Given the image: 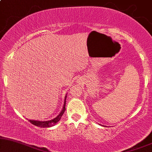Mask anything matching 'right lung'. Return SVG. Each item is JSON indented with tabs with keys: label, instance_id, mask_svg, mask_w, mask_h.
I'll return each instance as SVG.
<instances>
[{
	"label": "right lung",
	"instance_id": "obj_1",
	"mask_svg": "<svg viewBox=\"0 0 152 152\" xmlns=\"http://www.w3.org/2000/svg\"><path fill=\"white\" fill-rule=\"evenodd\" d=\"M66 99V96L65 97V101H64V106H63V109L61 110V111L60 114H59L56 118H54L51 120H49V121H36V120H28V121H30L32 124L35 125V126L42 127V128H45V127H51V126H54V125H55L57 122H58L59 121H60V119L61 118V116H63V114H64V111H65V110H66V108H65Z\"/></svg>",
	"mask_w": 152,
	"mask_h": 152
}]
</instances>
